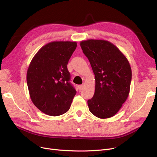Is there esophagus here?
Instances as JSON below:
<instances>
[{
  "label": "esophagus",
  "mask_w": 157,
  "mask_h": 157,
  "mask_svg": "<svg viewBox=\"0 0 157 157\" xmlns=\"http://www.w3.org/2000/svg\"><path fill=\"white\" fill-rule=\"evenodd\" d=\"M83 87H84L83 84H81V85H78V90H79V91H80V92L81 91V90H82V89H83Z\"/></svg>",
  "instance_id": "esophagus-1"
}]
</instances>
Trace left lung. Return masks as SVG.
Listing matches in <instances>:
<instances>
[{"label": "left lung", "mask_w": 157, "mask_h": 157, "mask_svg": "<svg viewBox=\"0 0 157 157\" xmlns=\"http://www.w3.org/2000/svg\"><path fill=\"white\" fill-rule=\"evenodd\" d=\"M95 75V92L89 110L99 118L113 117L129 95L132 70L122 52L111 42L89 39L80 42Z\"/></svg>", "instance_id": "8db88e82"}]
</instances>
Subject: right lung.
<instances>
[{"mask_svg": "<svg viewBox=\"0 0 157 157\" xmlns=\"http://www.w3.org/2000/svg\"><path fill=\"white\" fill-rule=\"evenodd\" d=\"M77 42H52L33 57L27 73V83L34 105L46 115L59 116L69 109L76 91L71 84L67 65Z\"/></svg>", "mask_w": 157, "mask_h": 157, "instance_id": "right-lung-1", "label": "right lung"}]
</instances>
